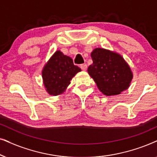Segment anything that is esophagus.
<instances>
[{
	"mask_svg": "<svg viewBox=\"0 0 157 157\" xmlns=\"http://www.w3.org/2000/svg\"><path fill=\"white\" fill-rule=\"evenodd\" d=\"M80 67L81 69L83 71H86L87 69V65L86 63H83V64H81L80 65Z\"/></svg>",
	"mask_w": 157,
	"mask_h": 157,
	"instance_id": "esophagus-1",
	"label": "esophagus"
}]
</instances>
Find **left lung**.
I'll use <instances>...</instances> for the list:
<instances>
[{
  "label": "left lung",
  "mask_w": 157,
  "mask_h": 157,
  "mask_svg": "<svg viewBox=\"0 0 157 157\" xmlns=\"http://www.w3.org/2000/svg\"><path fill=\"white\" fill-rule=\"evenodd\" d=\"M91 56L93 63L88 68V73L103 94L117 95L129 86L132 73L121 56L98 48L92 51Z\"/></svg>",
  "instance_id": "8db88e82"
}]
</instances>
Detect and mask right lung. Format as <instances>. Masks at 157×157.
<instances>
[{
	"label": "right lung",
	"mask_w": 157,
	"mask_h": 157,
	"mask_svg": "<svg viewBox=\"0 0 157 157\" xmlns=\"http://www.w3.org/2000/svg\"><path fill=\"white\" fill-rule=\"evenodd\" d=\"M81 68L73 60L61 51H56L44 68L42 77L46 91L51 95L61 94L70 84V81Z\"/></svg>",
	"instance_id": "1"
}]
</instances>
